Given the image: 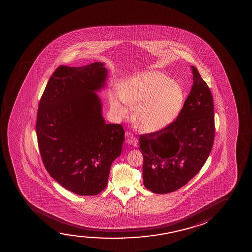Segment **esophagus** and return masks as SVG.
Here are the masks:
<instances>
[{
	"mask_svg": "<svg viewBox=\"0 0 252 252\" xmlns=\"http://www.w3.org/2000/svg\"><path fill=\"white\" fill-rule=\"evenodd\" d=\"M126 141L128 143L129 145H133V146H137L138 144V138L135 137L134 135L131 134V132H126Z\"/></svg>",
	"mask_w": 252,
	"mask_h": 252,
	"instance_id": "34e87169",
	"label": "esophagus"
}]
</instances>
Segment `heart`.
<instances>
[{"instance_id":"obj_1","label":"heart","mask_w":252,"mask_h":252,"mask_svg":"<svg viewBox=\"0 0 252 252\" xmlns=\"http://www.w3.org/2000/svg\"><path fill=\"white\" fill-rule=\"evenodd\" d=\"M185 94L182 87L158 71L142 73L126 80L119 92L109 94L111 109L125 117L132 108V119L146 131H158L170 124L182 110Z\"/></svg>"}]
</instances>
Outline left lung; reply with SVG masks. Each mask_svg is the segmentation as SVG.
<instances>
[{
    "label": "left lung",
    "instance_id": "obj_1",
    "mask_svg": "<svg viewBox=\"0 0 252 252\" xmlns=\"http://www.w3.org/2000/svg\"><path fill=\"white\" fill-rule=\"evenodd\" d=\"M193 86L176 121L160 131L140 135L143 180L147 189L167 193L179 189L196 176L214 141V100L194 66Z\"/></svg>",
    "mask_w": 252,
    "mask_h": 252
}]
</instances>
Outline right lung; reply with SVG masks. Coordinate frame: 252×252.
<instances>
[{
    "instance_id": "obj_1",
    "label": "right lung",
    "mask_w": 252,
    "mask_h": 252,
    "mask_svg": "<svg viewBox=\"0 0 252 252\" xmlns=\"http://www.w3.org/2000/svg\"><path fill=\"white\" fill-rule=\"evenodd\" d=\"M107 76L102 63L59 66L38 104L36 133L45 168L79 195H95L106 188L125 140L121 125L106 124L95 93Z\"/></svg>"
}]
</instances>
